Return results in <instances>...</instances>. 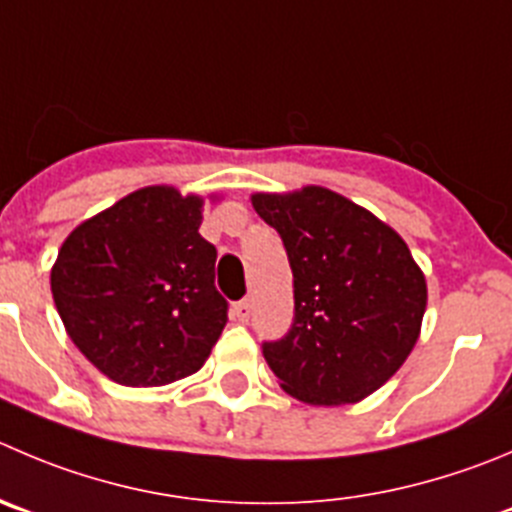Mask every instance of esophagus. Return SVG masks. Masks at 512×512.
Listing matches in <instances>:
<instances>
[{
    "instance_id": "obj_1",
    "label": "esophagus",
    "mask_w": 512,
    "mask_h": 512,
    "mask_svg": "<svg viewBox=\"0 0 512 512\" xmlns=\"http://www.w3.org/2000/svg\"><path fill=\"white\" fill-rule=\"evenodd\" d=\"M231 316L236 321H241V324H246L248 316H251V304H248V301H238V304H233Z\"/></svg>"
}]
</instances>
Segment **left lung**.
Segmentation results:
<instances>
[{
    "label": "left lung",
    "mask_w": 512,
    "mask_h": 512,
    "mask_svg": "<svg viewBox=\"0 0 512 512\" xmlns=\"http://www.w3.org/2000/svg\"><path fill=\"white\" fill-rule=\"evenodd\" d=\"M251 203L279 231L294 274V324L264 344L271 372L306 405L362 402L420 339L427 281L405 238L324 186Z\"/></svg>",
    "instance_id": "1"
}]
</instances>
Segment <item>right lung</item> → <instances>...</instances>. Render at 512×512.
<instances>
[{"label":"right lung","instance_id":"1","mask_svg":"<svg viewBox=\"0 0 512 512\" xmlns=\"http://www.w3.org/2000/svg\"><path fill=\"white\" fill-rule=\"evenodd\" d=\"M203 203L145 186L82 221L57 253L50 286L67 337L123 387L191 377L226 326L216 248L198 233Z\"/></svg>","mask_w":512,"mask_h":512}]
</instances>
